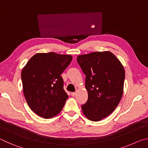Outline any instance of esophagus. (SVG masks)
Listing matches in <instances>:
<instances>
[{
  "instance_id": "34e87169",
  "label": "esophagus",
  "mask_w": 148,
  "mask_h": 148,
  "mask_svg": "<svg viewBox=\"0 0 148 148\" xmlns=\"http://www.w3.org/2000/svg\"><path fill=\"white\" fill-rule=\"evenodd\" d=\"M71 95L72 97H75L76 95V92H72L71 93Z\"/></svg>"
}]
</instances>
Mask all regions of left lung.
Here are the masks:
<instances>
[{
  "instance_id": "obj_1",
  "label": "left lung",
  "mask_w": 148,
  "mask_h": 148,
  "mask_svg": "<svg viewBox=\"0 0 148 148\" xmlns=\"http://www.w3.org/2000/svg\"><path fill=\"white\" fill-rule=\"evenodd\" d=\"M77 61L86 74L88 92L82 109L87 118L99 121L108 116L119 104L123 92L125 70L121 62L110 51L78 56Z\"/></svg>"
}]
</instances>
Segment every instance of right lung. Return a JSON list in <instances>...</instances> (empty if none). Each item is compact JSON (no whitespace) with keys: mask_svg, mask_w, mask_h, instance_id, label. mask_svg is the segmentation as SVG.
Here are the masks:
<instances>
[{"mask_svg":"<svg viewBox=\"0 0 148 148\" xmlns=\"http://www.w3.org/2000/svg\"><path fill=\"white\" fill-rule=\"evenodd\" d=\"M72 59L70 55L54 52L36 53L22 70L25 97L30 108L38 116L51 118L62 110L69 96L61 74Z\"/></svg>","mask_w":148,"mask_h":148,"instance_id":"right-lung-1","label":"right lung"}]
</instances>
